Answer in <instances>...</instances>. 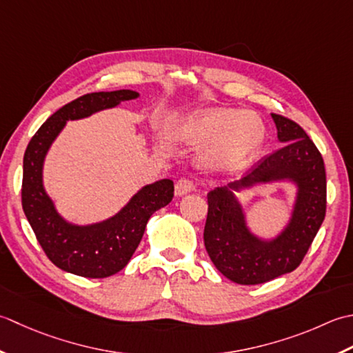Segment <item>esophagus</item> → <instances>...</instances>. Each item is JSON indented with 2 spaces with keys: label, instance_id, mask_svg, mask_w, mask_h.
I'll return each mask as SVG.
<instances>
[{
  "label": "esophagus",
  "instance_id": "1",
  "mask_svg": "<svg viewBox=\"0 0 353 353\" xmlns=\"http://www.w3.org/2000/svg\"><path fill=\"white\" fill-rule=\"evenodd\" d=\"M193 190H195V184H193V181L189 178H179L175 184V195L178 196L185 195V193Z\"/></svg>",
  "mask_w": 353,
  "mask_h": 353
}]
</instances>
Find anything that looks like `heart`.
I'll return each instance as SVG.
<instances>
[{
	"mask_svg": "<svg viewBox=\"0 0 353 353\" xmlns=\"http://www.w3.org/2000/svg\"><path fill=\"white\" fill-rule=\"evenodd\" d=\"M176 135L187 145L207 146L203 161L221 170H237L254 160L265 140V126L253 112L210 110L193 114Z\"/></svg>",
	"mask_w": 353,
	"mask_h": 353,
	"instance_id": "obj_1",
	"label": "heart"
}]
</instances>
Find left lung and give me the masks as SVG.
<instances>
[{
	"mask_svg": "<svg viewBox=\"0 0 353 353\" xmlns=\"http://www.w3.org/2000/svg\"><path fill=\"white\" fill-rule=\"evenodd\" d=\"M282 148L262 158L239 183L290 179L299 187L290 224L276 240L262 241L246 228L241 208L228 187L207 195L208 212L204 243L208 256L222 274L239 285L270 282L296 270L303 261L326 214V170L317 146L296 121L271 114Z\"/></svg>",
	"mask_w": 353,
	"mask_h": 353,
	"instance_id": "1",
	"label": "left lung"
}]
</instances>
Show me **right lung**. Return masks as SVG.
<instances>
[{
	"mask_svg": "<svg viewBox=\"0 0 353 353\" xmlns=\"http://www.w3.org/2000/svg\"><path fill=\"white\" fill-rule=\"evenodd\" d=\"M137 97L139 92L131 90L90 92L77 97L48 117L26 149L21 187L23 210L47 257L57 268L71 274L103 279L123 270L139 247L149 218L174 198V183L161 179L143 187L116 216L79 227L57 214L42 187L46 154L67 120L88 117Z\"/></svg>",
	"mask_w": 353,
	"mask_h": 353,
	"instance_id": "1",
	"label": "right lung"
}]
</instances>
